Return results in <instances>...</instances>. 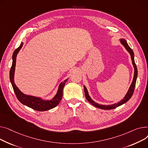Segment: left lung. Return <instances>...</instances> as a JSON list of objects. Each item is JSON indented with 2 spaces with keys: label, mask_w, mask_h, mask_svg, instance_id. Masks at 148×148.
<instances>
[{
  "label": "left lung",
  "mask_w": 148,
  "mask_h": 148,
  "mask_svg": "<svg viewBox=\"0 0 148 148\" xmlns=\"http://www.w3.org/2000/svg\"><path fill=\"white\" fill-rule=\"evenodd\" d=\"M119 40H120V43L124 47L125 49L128 52L129 54H130V56H131V58H132V64H133V66L134 69L133 79L132 84H131V85H130L127 94L125 95V97L121 101H118V103L112 104V105H101V104H99L95 101H94L91 98V97L90 96V95H89L88 92V90H87V89H86V86L85 85H84V88L85 95L86 99H87V100L91 104H92V105L96 107L97 108H99V109H105V110H109V109H115V108H117V107H118L121 105H123V104H124L125 103L127 102L130 99V98L132 97V96L133 95V92H134V90L136 82V80H137V67H136V65L135 62H134V54L133 50L131 49V48H130L128 46L127 41L124 39L121 38V39H119Z\"/></svg>",
  "instance_id": "1"
}]
</instances>
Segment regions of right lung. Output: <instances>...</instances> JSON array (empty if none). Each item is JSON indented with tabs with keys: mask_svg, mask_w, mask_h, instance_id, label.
I'll return each instance as SVG.
<instances>
[{
	"mask_svg": "<svg viewBox=\"0 0 148 148\" xmlns=\"http://www.w3.org/2000/svg\"><path fill=\"white\" fill-rule=\"evenodd\" d=\"M23 45V42H21L20 47L16 48L12 54V66L10 72V81L12 84V88L15 92L16 96L18 100L24 105L27 106L29 108H30L34 110L38 111H45L49 109H53L56 107L63 96V90L65 85L66 81L68 80L69 78L64 80L63 82H61L58 86V90L56 94L51 99H44L40 97H36L33 95H29L25 94L22 92L20 89L16 86L14 82V74L15 70V65H16V58L17 54L19 53L21 48Z\"/></svg>",
	"mask_w": 148,
	"mask_h": 148,
	"instance_id": "1",
	"label": "right lung"
}]
</instances>
